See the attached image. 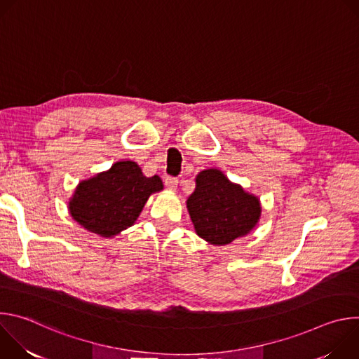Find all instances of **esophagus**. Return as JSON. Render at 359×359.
<instances>
[{"mask_svg": "<svg viewBox=\"0 0 359 359\" xmlns=\"http://www.w3.org/2000/svg\"><path fill=\"white\" fill-rule=\"evenodd\" d=\"M165 184L169 190H176L177 184H179V180L176 177H172V176H166L165 179Z\"/></svg>", "mask_w": 359, "mask_h": 359, "instance_id": "1", "label": "esophagus"}]
</instances>
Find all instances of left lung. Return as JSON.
<instances>
[{"label":"left lung","mask_w":359,"mask_h":359,"mask_svg":"<svg viewBox=\"0 0 359 359\" xmlns=\"http://www.w3.org/2000/svg\"><path fill=\"white\" fill-rule=\"evenodd\" d=\"M187 210L197 234L206 241L224 245L247 234L262 213L259 198L231 183L220 170H203L187 198Z\"/></svg>","instance_id":"8db88e82"}]
</instances>
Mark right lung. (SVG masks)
I'll list each match as a JSON object with an SVG mask.
<instances>
[{
	"label": "right lung",
	"mask_w": 359,
	"mask_h": 359,
	"mask_svg": "<svg viewBox=\"0 0 359 359\" xmlns=\"http://www.w3.org/2000/svg\"><path fill=\"white\" fill-rule=\"evenodd\" d=\"M163 189L159 176L146 177L130 161L79 183L69 201L71 216L86 230L111 237L130 227L146 200Z\"/></svg>",
	"instance_id": "right-lung-1"
}]
</instances>
